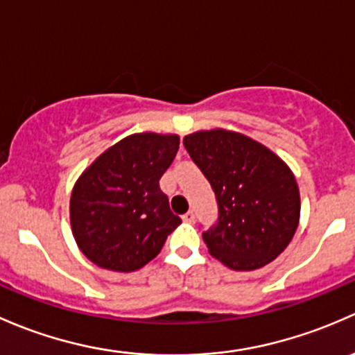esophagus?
Masks as SVG:
<instances>
[{"mask_svg": "<svg viewBox=\"0 0 355 355\" xmlns=\"http://www.w3.org/2000/svg\"><path fill=\"white\" fill-rule=\"evenodd\" d=\"M195 211L193 210H189V211H186L184 215H182V220L184 222H188V224H195Z\"/></svg>", "mask_w": 355, "mask_h": 355, "instance_id": "34e87169", "label": "esophagus"}]
</instances>
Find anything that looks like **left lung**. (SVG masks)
Segmentation results:
<instances>
[{"label":"left lung","instance_id":"1","mask_svg":"<svg viewBox=\"0 0 355 355\" xmlns=\"http://www.w3.org/2000/svg\"><path fill=\"white\" fill-rule=\"evenodd\" d=\"M184 148L210 182L215 224L203 232L211 257L232 270H257L288 246L299 224V188L291 169L241 133L198 131Z\"/></svg>","mask_w":355,"mask_h":355}]
</instances>
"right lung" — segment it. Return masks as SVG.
Returning <instances> with one entry per match:
<instances>
[{
	"label": "right lung",
	"instance_id": "add662e5",
	"mask_svg": "<svg viewBox=\"0 0 355 355\" xmlns=\"http://www.w3.org/2000/svg\"><path fill=\"white\" fill-rule=\"evenodd\" d=\"M178 150L176 135H131L80 176L69 218L76 244L90 261L114 272H135L160 253L181 224L159 186Z\"/></svg>",
	"mask_w": 355,
	"mask_h": 355
}]
</instances>
